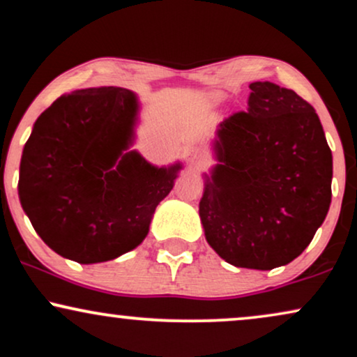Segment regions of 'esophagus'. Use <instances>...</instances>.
I'll list each match as a JSON object with an SVG mask.
<instances>
[{
  "instance_id": "obj_1",
  "label": "esophagus",
  "mask_w": 357,
  "mask_h": 357,
  "mask_svg": "<svg viewBox=\"0 0 357 357\" xmlns=\"http://www.w3.org/2000/svg\"><path fill=\"white\" fill-rule=\"evenodd\" d=\"M186 161L188 165L191 167H196V169H199V167H203L206 165L204 156L199 151H196V149H190V151L186 153Z\"/></svg>"
}]
</instances>
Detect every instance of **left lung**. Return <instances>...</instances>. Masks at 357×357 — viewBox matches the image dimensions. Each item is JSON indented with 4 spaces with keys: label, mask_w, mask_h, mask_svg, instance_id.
Listing matches in <instances>:
<instances>
[{
    "label": "left lung",
    "mask_w": 357,
    "mask_h": 357,
    "mask_svg": "<svg viewBox=\"0 0 357 357\" xmlns=\"http://www.w3.org/2000/svg\"><path fill=\"white\" fill-rule=\"evenodd\" d=\"M249 89L246 111L218 126L199 218L226 263L268 271L301 255L326 220L333 154L314 108L293 89Z\"/></svg>",
    "instance_id": "8db88e82"
}]
</instances>
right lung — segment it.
Instances as JSON below:
<instances>
[{
  "instance_id": "obj_1",
  "label": "right lung",
  "mask_w": 357,
  "mask_h": 357,
  "mask_svg": "<svg viewBox=\"0 0 357 357\" xmlns=\"http://www.w3.org/2000/svg\"><path fill=\"white\" fill-rule=\"evenodd\" d=\"M136 94L76 89L43 111L20 165L18 195L40 238L79 264L111 261L148 236L181 165L153 166L135 139Z\"/></svg>"
}]
</instances>
